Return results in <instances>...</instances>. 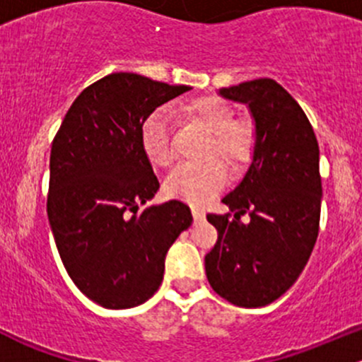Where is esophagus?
Wrapping results in <instances>:
<instances>
[{
	"label": "esophagus",
	"instance_id": "34e87169",
	"mask_svg": "<svg viewBox=\"0 0 362 362\" xmlns=\"http://www.w3.org/2000/svg\"><path fill=\"white\" fill-rule=\"evenodd\" d=\"M191 210H192V217H194V221H203V218H204V211L202 210V208L192 206Z\"/></svg>",
	"mask_w": 362,
	"mask_h": 362
}]
</instances>
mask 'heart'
Segmentation results:
<instances>
[{"label":"heart","mask_w":362,"mask_h":362,"mask_svg":"<svg viewBox=\"0 0 362 362\" xmlns=\"http://www.w3.org/2000/svg\"><path fill=\"white\" fill-rule=\"evenodd\" d=\"M185 113L203 124L211 134L208 154H217L231 166L240 168L252 159L257 145V131L249 120H236V113L226 101L215 96H203L189 101ZM141 151L154 166L166 168L173 160L170 136V113L164 108L152 112L141 124ZM228 175L221 160L184 163L171 170L164 180V192L170 198L203 204L224 187Z\"/></svg>","instance_id":"obj_1"}]
</instances>
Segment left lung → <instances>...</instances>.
I'll return each instance as SVG.
<instances>
[{"mask_svg": "<svg viewBox=\"0 0 362 362\" xmlns=\"http://www.w3.org/2000/svg\"><path fill=\"white\" fill-rule=\"evenodd\" d=\"M218 94L247 105L257 145L245 177L222 198L235 218L206 215L218 238L204 255V269L218 296L236 306L259 308L298 280L317 242L319 144L303 108L275 80H250ZM245 213L251 221L243 225L239 217Z\"/></svg>", "mask_w": 362, "mask_h": 362, "instance_id": "left-lung-1", "label": "left lung"}]
</instances>
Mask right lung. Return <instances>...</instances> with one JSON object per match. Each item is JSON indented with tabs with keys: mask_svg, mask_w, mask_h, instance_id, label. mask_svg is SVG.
<instances>
[{
	"mask_svg": "<svg viewBox=\"0 0 362 362\" xmlns=\"http://www.w3.org/2000/svg\"><path fill=\"white\" fill-rule=\"evenodd\" d=\"M189 89L112 73L78 94L52 141L50 229L69 279L105 308H133L154 296L168 249L192 224L177 199L138 211L159 189L141 151V124Z\"/></svg>",
	"mask_w": 362,
	"mask_h": 362,
	"instance_id": "add662e5",
	"label": "right lung"
}]
</instances>
